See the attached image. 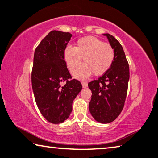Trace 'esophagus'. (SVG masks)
I'll return each mask as SVG.
<instances>
[{"mask_svg":"<svg viewBox=\"0 0 158 158\" xmlns=\"http://www.w3.org/2000/svg\"><path fill=\"white\" fill-rule=\"evenodd\" d=\"M81 83H82V87H83V88H85V87H87V82H82Z\"/></svg>","mask_w":158,"mask_h":158,"instance_id":"obj_1","label":"esophagus"}]
</instances>
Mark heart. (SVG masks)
Masks as SVG:
<instances>
[{
	"instance_id": "heart-1",
	"label": "heart",
	"mask_w": 158,
	"mask_h": 158,
	"mask_svg": "<svg viewBox=\"0 0 158 158\" xmlns=\"http://www.w3.org/2000/svg\"><path fill=\"white\" fill-rule=\"evenodd\" d=\"M115 54L112 47L104 43L93 36L79 39L75 47H66L64 51V59L70 71H73L81 65L82 59L84 65L73 73L77 79H85L94 74L102 76L109 71Z\"/></svg>"
}]
</instances>
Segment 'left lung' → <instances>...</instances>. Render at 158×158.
Masks as SVG:
<instances>
[{
  "label": "left lung",
  "instance_id": "8db88e82",
  "mask_svg": "<svg viewBox=\"0 0 158 158\" xmlns=\"http://www.w3.org/2000/svg\"><path fill=\"white\" fill-rule=\"evenodd\" d=\"M107 37L114 50V60L109 71L98 80L88 83L92 91L89 111L94 119L102 123L114 121L122 111L127 98L129 66L122 46L112 35Z\"/></svg>",
  "mask_w": 158,
  "mask_h": 158
}]
</instances>
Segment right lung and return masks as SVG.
<instances>
[{
  "label": "right lung",
  "mask_w": 158,
  "mask_h": 158,
  "mask_svg": "<svg viewBox=\"0 0 158 158\" xmlns=\"http://www.w3.org/2000/svg\"><path fill=\"white\" fill-rule=\"evenodd\" d=\"M72 37L69 32L52 31L36 48L31 86L37 105L48 122L63 123L72 111L73 102L82 85L71 78L64 59V51ZM65 81L64 86L60 83Z\"/></svg>",
  "instance_id": "obj_1"
}]
</instances>
